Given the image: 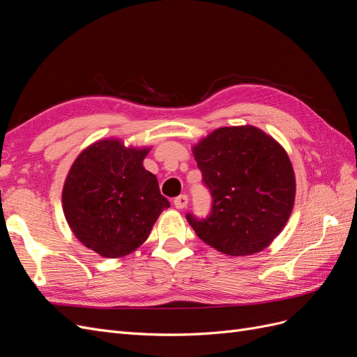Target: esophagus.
<instances>
[{"instance_id": "obj_1", "label": "esophagus", "mask_w": 357, "mask_h": 357, "mask_svg": "<svg viewBox=\"0 0 357 357\" xmlns=\"http://www.w3.org/2000/svg\"><path fill=\"white\" fill-rule=\"evenodd\" d=\"M188 204H189L188 195H180V197H177V198L174 199V205H176V208H178V210L186 208Z\"/></svg>"}]
</instances>
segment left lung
I'll list each match as a JSON object with an SVG mask.
<instances>
[{
    "label": "left lung",
    "mask_w": 357,
    "mask_h": 357,
    "mask_svg": "<svg viewBox=\"0 0 357 357\" xmlns=\"http://www.w3.org/2000/svg\"><path fill=\"white\" fill-rule=\"evenodd\" d=\"M213 205L207 219L188 214L199 238L229 256L262 252L294 210L296 180L287 152L252 125L223 126L192 147Z\"/></svg>",
    "instance_id": "1"
}]
</instances>
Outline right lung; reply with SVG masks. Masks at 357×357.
Returning <instances> with one entry per match:
<instances>
[{"mask_svg":"<svg viewBox=\"0 0 357 357\" xmlns=\"http://www.w3.org/2000/svg\"><path fill=\"white\" fill-rule=\"evenodd\" d=\"M150 149L102 138L82 150L68 171L63 215L75 238L102 257L137 250L169 207L156 176L143 167Z\"/></svg>","mask_w":357,"mask_h":357,"instance_id":"obj_1","label":"right lung"}]
</instances>
